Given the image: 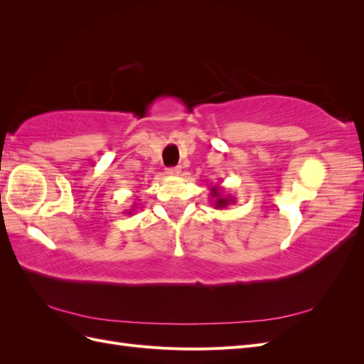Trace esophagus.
Here are the masks:
<instances>
[{
	"label": "esophagus",
	"mask_w": 364,
	"mask_h": 364,
	"mask_svg": "<svg viewBox=\"0 0 364 364\" xmlns=\"http://www.w3.org/2000/svg\"><path fill=\"white\" fill-rule=\"evenodd\" d=\"M182 171L181 167H171V168H167V174L170 176H179Z\"/></svg>",
	"instance_id": "esophagus-1"
}]
</instances>
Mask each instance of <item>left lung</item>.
Instances as JSON below:
<instances>
[{"instance_id": "1", "label": "left lung", "mask_w": 364, "mask_h": 364, "mask_svg": "<svg viewBox=\"0 0 364 364\" xmlns=\"http://www.w3.org/2000/svg\"><path fill=\"white\" fill-rule=\"evenodd\" d=\"M209 191H211V199H214L211 203L214 205L215 209H226L229 205L235 203V197L225 194L223 188H220L218 185L211 186Z\"/></svg>"}]
</instances>
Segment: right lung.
Segmentation results:
<instances>
[{"label":"right lung","mask_w":364,"mask_h":364,"mask_svg":"<svg viewBox=\"0 0 364 364\" xmlns=\"http://www.w3.org/2000/svg\"><path fill=\"white\" fill-rule=\"evenodd\" d=\"M134 211H135V209H134V208H132V209H129V211H126V214H129V215H130V214H132V213H134Z\"/></svg>","instance_id":"1"}]
</instances>
